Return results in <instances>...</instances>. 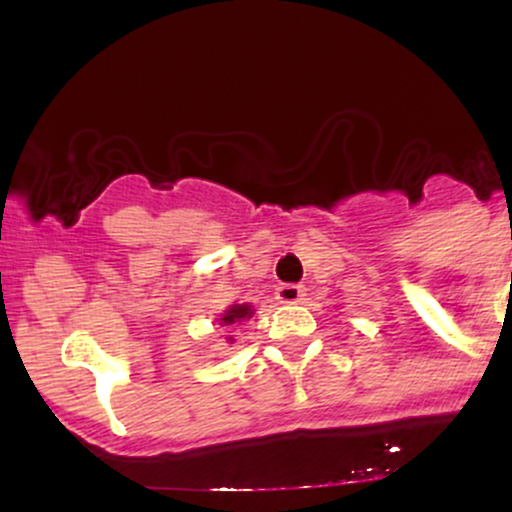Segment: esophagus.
<instances>
[{"instance_id":"esophagus-1","label":"esophagus","mask_w":512,"mask_h":512,"mask_svg":"<svg viewBox=\"0 0 512 512\" xmlns=\"http://www.w3.org/2000/svg\"><path fill=\"white\" fill-rule=\"evenodd\" d=\"M303 296H305V289H303V286H296V284H281L279 289H276V301L284 303V305L301 303Z\"/></svg>"}]
</instances>
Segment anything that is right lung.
<instances>
[{"mask_svg": "<svg viewBox=\"0 0 512 512\" xmlns=\"http://www.w3.org/2000/svg\"><path fill=\"white\" fill-rule=\"evenodd\" d=\"M252 315H255V308H252L250 303H233L231 308H226L219 317H216V325L223 327V330H231V327H238L243 325V322H248ZM226 342L233 344L236 339L226 337Z\"/></svg>", "mask_w": 512, "mask_h": 512, "instance_id": "1", "label": "right lung"}]
</instances>
